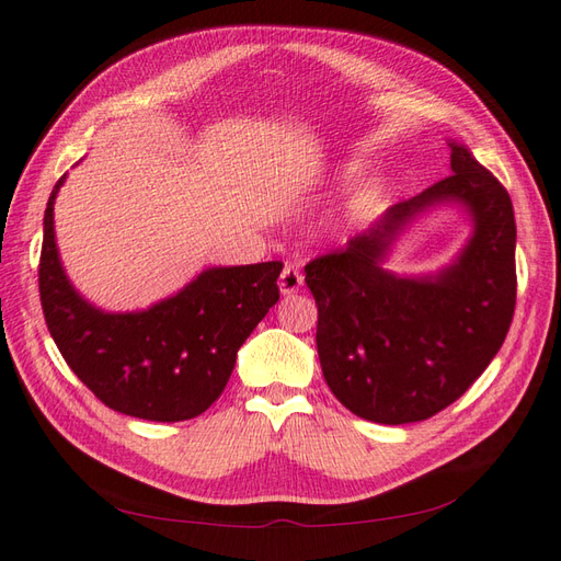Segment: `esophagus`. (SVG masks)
<instances>
[{
    "instance_id": "1",
    "label": "esophagus",
    "mask_w": 561,
    "mask_h": 561,
    "mask_svg": "<svg viewBox=\"0 0 561 561\" xmlns=\"http://www.w3.org/2000/svg\"><path fill=\"white\" fill-rule=\"evenodd\" d=\"M301 286H304L301 272H298L294 265H284L282 275H279V291L284 296H291V294H296L298 289H301Z\"/></svg>"
}]
</instances>
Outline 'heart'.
I'll use <instances>...</instances> for the list:
<instances>
[{
	"label": "heart",
	"instance_id": "b5f03b06",
	"mask_svg": "<svg viewBox=\"0 0 561 561\" xmlns=\"http://www.w3.org/2000/svg\"><path fill=\"white\" fill-rule=\"evenodd\" d=\"M363 219V205L358 203V201H354V203H348L344 210L336 215L332 221H330V227H328V237H332V239H342V237H346V231L356 225V221H360Z\"/></svg>",
	"mask_w": 561,
	"mask_h": 561
}]
</instances>
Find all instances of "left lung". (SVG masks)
I'll return each instance as SVG.
<instances>
[{
    "label": "left lung",
    "instance_id": "1",
    "mask_svg": "<svg viewBox=\"0 0 561 561\" xmlns=\"http://www.w3.org/2000/svg\"><path fill=\"white\" fill-rule=\"evenodd\" d=\"M447 146V179L389 207L344 251L306 265L324 380L351 413L373 423H415L447 409L497 356L514 318L512 198L463 142ZM445 204L472 221L453 263L425 276L387 271L400 233Z\"/></svg>",
    "mask_w": 561,
    "mask_h": 561
}]
</instances>
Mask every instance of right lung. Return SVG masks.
<instances>
[{
	"label": "right lung",
	"instance_id": "right-lung-1",
	"mask_svg": "<svg viewBox=\"0 0 561 561\" xmlns=\"http://www.w3.org/2000/svg\"><path fill=\"white\" fill-rule=\"evenodd\" d=\"M51 188L41 255V301L64 360L104 407L176 423L225 392L239 348L279 301L282 263L207 267L146 310L110 312L76 291L61 265Z\"/></svg>",
	"mask_w": 561,
	"mask_h": 561
}]
</instances>
